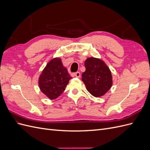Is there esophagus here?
Instances as JSON below:
<instances>
[{
  "label": "esophagus",
  "instance_id": "34e87169",
  "mask_svg": "<svg viewBox=\"0 0 150 150\" xmlns=\"http://www.w3.org/2000/svg\"><path fill=\"white\" fill-rule=\"evenodd\" d=\"M75 76H76V77H77V78H79L80 76H81L80 72H76L75 73Z\"/></svg>",
  "mask_w": 150,
  "mask_h": 150
}]
</instances>
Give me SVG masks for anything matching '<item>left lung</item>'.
Listing matches in <instances>:
<instances>
[{
	"label": "left lung",
	"instance_id": "obj_1",
	"mask_svg": "<svg viewBox=\"0 0 150 150\" xmlns=\"http://www.w3.org/2000/svg\"><path fill=\"white\" fill-rule=\"evenodd\" d=\"M84 66L86 71L82 74V81L86 89L94 97L103 96L112 84L111 71L104 61L98 58H88Z\"/></svg>",
	"mask_w": 150,
	"mask_h": 150
}]
</instances>
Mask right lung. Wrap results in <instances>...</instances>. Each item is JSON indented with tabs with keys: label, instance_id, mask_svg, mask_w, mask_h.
Masks as SVG:
<instances>
[{
	"label": "right lung",
	"instance_id": "right-lung-1",
	"mask_svg": "<svg viewBox=\"0 0 150 150\" xmlns=\"http://www.w3.org/2000/svg\"><path fill=\"white\" fill-rule=\"evenodd\" d=\"M71 76L63 66L60 58L49 61L39 78L41 91L50 99H55L64 92Z\"/></svg>",
	"mask_w": 150,
	"mask_h": 150
}]
</instances>
